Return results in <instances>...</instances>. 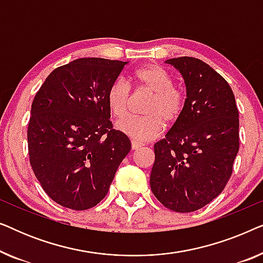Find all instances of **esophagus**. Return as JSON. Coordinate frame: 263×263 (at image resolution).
Returning <instances> with one entry per match:
<instances>
[{"instance_id":"esophagus-1","label":"esophagus","mask_w":263,"mask_h":263,"mask_svg":"<svg viewBox=\"0 0 263 263\" xmlns=\"http://www.w3.org/2000/svg\"><path fill=\"white\" fill-rule=\"evenodd\" d=\"M141 146H142L141 143L136 142V141H134V140H133V141H132V148H133V149H139Z\"/></svg>"}]
</instances>
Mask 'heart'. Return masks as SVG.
Instances as JSON below:
<instances>
[{"label":"heart","instance_id":"obj_1","mask_svg":"<svg viewBox=\"0 0 263 263\" xmlns=\"http://www.w3.org/2000/svg\"><path fill=\"white\" fill-rule=\"evenodd\" d=\"M134 80L142 87L153 92L147 104L143 117H127L117 122L116 127L136 142L157 139L165 130V122L175 123L181 117L185 105V96L174 87V79L164 68L157 64L140 68L133 74ZM106 102L115 117L127 115L130 102V86L124 79H116L106 92Z\"/></svg>","mask_w":263,"mask_h":263}]
</instances>
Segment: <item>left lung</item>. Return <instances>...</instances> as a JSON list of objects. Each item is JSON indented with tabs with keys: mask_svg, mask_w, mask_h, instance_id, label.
Returning a JSON list of instances; mask_svg holds the SVG:
<instances>
[{
	"mask_svg": "<svg viewBox=\"0 0 263 263\" xmlns=\"http://www.w3.org/2000/svg\"><path fill=\"white\" fill-rule=\"evenodd\" d=\"M182 74L185 105L165 139L154 145L149 184L165 207L179 213L215 199L232 175L239 149V120L228 81L195 57L165 61Z\"/></svg>",
	"mask_w": 263,
	"mask_h": 263,
	"instance_id": "obj_1",
	"label": "left lung"
}]
</instances>
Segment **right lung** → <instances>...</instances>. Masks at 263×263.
Returning a JSON list of instances; mask_svg holds the SVG:
<instances>
[{
	"mask_svg": "<svg viewBox=\"0 0 263 263\" xmlns=\"http://www.w3.org/2000/svg\"><path fill=\"white\" fill-rule=\"evenodd\" d=\"M128 62L74 60L45 79L27 128L30 163L51 200L74 211L98 204L109 192L130 140L114 129L106 92Z\"/></svg>",
	"mask_w": 263,
	"mask_h": 263,
	"instance_id": "obj_1",
	"label": "right lung"
}]
</instances>
